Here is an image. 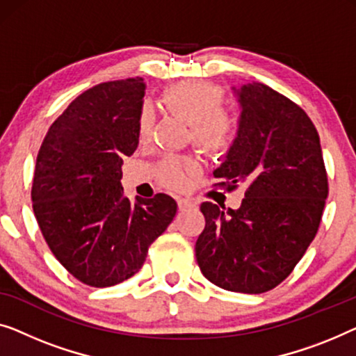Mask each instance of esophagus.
Instances as JSON below:
<instances>
[{
	"mask_svg": "<svg viewBox=\"0 0 356 356\" xmlns=\"http://www.w3.org/2000/svg\"><path fill=\"white\" fill-rule=\"evenodd\" d=\"M177 207L180 211H187V209L195 208V203L187 198H177Z\"/></svg>",
	"mask_w": 356,
	"mask_h": 356,
	"instance_id": "1",
	"label": "esophagus"
}]
</instances>
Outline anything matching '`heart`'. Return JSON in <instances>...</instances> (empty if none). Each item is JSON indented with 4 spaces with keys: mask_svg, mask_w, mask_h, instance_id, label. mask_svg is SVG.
I'll return each instance as SVG.
<instances>
[{
    "mask_svg": "<svg viewBox=\"0 0 356 356\" xmlns=\"http://www.w3.org/2000/svg\"><path fill=\"white\" fill-rule=\"evenodd\" d=\"M224 92L216 85L202 80H182L163 92V104L172 116L190 126V140L207 154H222L237 137V119L222 108ZM154 114L143 104L138 114V137L147 138L153 129ZM197 171L192 159L164 158L156 168L158 182L168 188H182L187 174Z\"/></svg>",
    "mask_w": 356,
    "mask_h": 356,
    "instance_id": "1",
    "label": "heart"
}]
</instances>
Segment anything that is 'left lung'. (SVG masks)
<instances>
[{
    "label": "left lung",
    "instance_id": "8db88e82",
    "mask_svg": "<svg viewBox=\"0 0 356 356\" xmlns=\"http://www.w3.org/2000/svg\"><path fill=\"white\" fill-rule=\"evenodd\" d=\"M237 92L242 114L226 161L214 171L232 192L247 185L238 209L202 203L204 229L195 245L209 282L263 293L293 271L318 232L329 193L318 130L298 104L268 85ZM224 208V207H222Z\"/></svg>",
    "mask_w": 356,
    "mask_h": 356
}]
</instances>
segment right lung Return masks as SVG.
I'll return each mask as SVG.
<instances>
[{"label":"right lung","mask_w":356,"mask_h":356,"mask_svg":"<svg viewBox=\"0 0 356 356\" xmlns=\"http://www.w3.org/2000/svg\"><path fill=\"white\" fill-rule=\"evenodd\" d=\"M142 77L98 83L48 129L32 184L44 242L74 277L111 287L143 266L148 248L177 211L166 193L124 197L122 158L138 145Z\"/></svg>","instance_id":"1"}]
</instances>
